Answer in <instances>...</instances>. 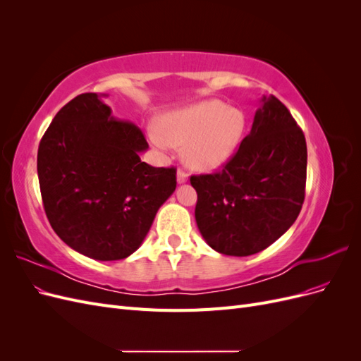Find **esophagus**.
Here are the masks:
<instances>
[{
    "label": "esophagus",
    "mask_w": 361,
    "mask_h": 361,
    "mask_svg": "<svg viewBox=\"0 0 361 361\" xmlns=\"http://www.w3.org/2000/svg\"><path fill=\"white\" fill-rule=\"evenodd\" d=\"M188 180V173L185 171V170H182V169H179L178 170V182L179 183H185Z\"/></svg>",
    "instance_id": "esophagus-1"
}]
</instances>
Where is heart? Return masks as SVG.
I'll use <instances>...</instances> for the list:
<instances>
[{
	"label": "heart",
	"instance_id": "obj_1",
	"mask_svg": "<svg viewBox=\"0 0 361 361\" xmlns=\"http://www.w3.org/2000/svg\"><path fill=\"white\" fill-rule=\"evenodd\" d=\"M247 118L220 99H204L164 113L149 129L159 150L182 146V158L194 170L211 171L231 159L244 138Z\"/></svg>",
	"mask_w": 361,
	"mask_h": 361
}]
</instances>
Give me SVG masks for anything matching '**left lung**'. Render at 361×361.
I'll return each instance as SVG.
<instances>
[{"mask_svg": "<svg viewBox=\"0 0 361 361\" xmlns=\"http://www.w3.org/2000/svg\"><path fill=\"white\" fill-rule=\"evenodd\" d=\"M307 173L302 130L276 96H264L250 134L223 169L191 176L195 221L204 241L226 256L265 250L295 223Z\"/></svg>", "mask_w": 361, "mask_h": 361, "instance_id": "8db88e82", "label": "left lung"}]
</instances>
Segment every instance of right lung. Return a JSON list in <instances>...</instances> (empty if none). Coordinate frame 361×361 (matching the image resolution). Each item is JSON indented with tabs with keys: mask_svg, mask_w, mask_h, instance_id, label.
I'll return each instance as SVG.
<instances>
[{
	"mask_svg": "<svg viewBox=\"0 0 361 361\" xmlns=\"http://www.w3.org/2000/svg\"><path fill=\"white\" fill-rule=\"evenodd\" d=\"M143 133L118 120L101 94L73 97L54 117L37 152L43 207L61 241L94 260H120L141 245L176 169L140 159Z\"/></svg>",
	"mask_w": 361,
	"mask_h": 361,
	"instance_id": "obj_1",
	"label": "right lung"
}]
</instances>
